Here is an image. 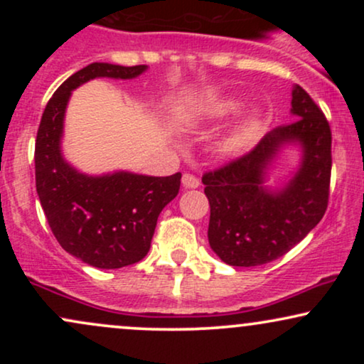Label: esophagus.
Here are the masks:
<instances>
[{"label": "esophagus", "mask_w": 364, "mask_h": 364, "mask_svg": "<svg viewBox=\"0 0 364 364\" xmlns=\"http://www.w3.org/2000/svg\"><path fill=\"white\" fill-rule=\"evenodd\" d=\"M181 183H183V188H186V190H193V188H198L200 186V179L196 178V176H193V174H190V173H186V174H183V179H181Z\"/></svg>", "instance_id": "esophagus-1"}]
</instances>
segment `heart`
Listing matches in <instances>:
<instances>
[{
    "instance_id": "1",
    "label": "heart",
    "mask_w": 364,
    "mask_h": 364,
    "mask_svg": "<svg viewBox=\"0 0 364 364\" xmlns=\"http://www.w3.org/2000/svg\"><path fill=\"white\" fill-rule=\"evenodd\" d=\"M243 107V101L236 97H219L214 101L203 102L202 106L193 111L195 119H207V121H225L237 114ZM258 129V116H250L243 123L237 124V128L232 129L225 139L220 141V149L224 152L232 154L243 149L250 140L253 139Z\"/></svg>"
}]
</instances>
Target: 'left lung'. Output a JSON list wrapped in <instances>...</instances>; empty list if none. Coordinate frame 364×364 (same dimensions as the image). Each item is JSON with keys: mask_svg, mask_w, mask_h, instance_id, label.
<instances>
[{"mask_svg": "<svg viewBox=\"0 0 364 364\" xmlns=\"http://www.w3.org/2000/svg\"><path fill=\"white\" fill-rule=\"evenodd\" d=\"M294 121L267 133L252 152L205 173L210 203L208 245L232 267H257L281 258L320 223L328 205L332 132L315 101L292 89ZM284 144H299L302 162L279 191L264 186Z\"/></svg>", "mask_w": 364, "mask_h": 364, "instance_id": "left-lung-1", "label": "left lung"}]
</instances>
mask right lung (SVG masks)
Wrapping results in <instances>:
<instances>
[{"instance_id": "add662e5", "label": "right lung", "mask_w": 364, "mask_h": 364, "mask_svg": "<svg viewBox=\"0 0 364 364\" xmlns=\"http://www.w3.org/2000/svg\"><path fill=\"white\" fill-rule=\"evenodd\" d=\"M147 65L92 63L58 87L41 118L36 139V188L54 237L65 252L97 269H121L150 250L157 217L176 198L181 173L173 176L116 171L89 176L61 154L65 111L72 90L94 78L139 77Z\"/></svg>"}]
</instances>
